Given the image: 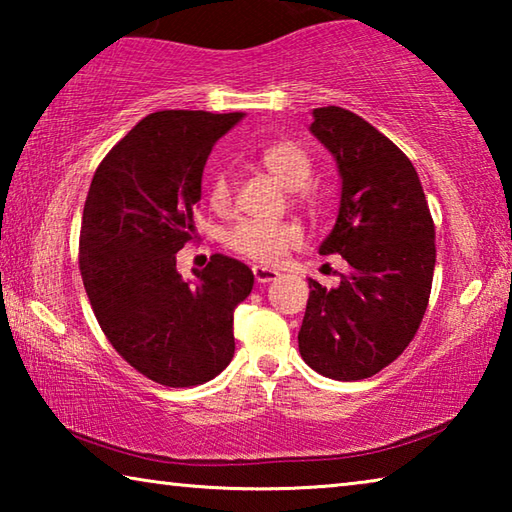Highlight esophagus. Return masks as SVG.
I'll use <instances>...</instances> for the list:
<instances>
[{"instance_id": "obj_1", "label": "esophagus", "mask_w": 512, "mask_h": 512, "mask_svg": "<svg viewBox=\"0 0 512 512\" xmlns=\"http://www.w3.org/2000/svg\"><path fill=\"white\" fill-rule=\"evenodd\" d=\"M253 275L259 284H268V282L277 280V275L280 273L273 271V268H266V266H253Z\"/></svg>"}]
</instances>
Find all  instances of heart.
Listing matches in <instances>:
<instances>
[{
	"label": "heart",
	"instance_id": "1",
	"mask_svg": "<svg viewBox=\"0 0 512 512\" xmlns=\"http://www.w3.org/2000/svg\"><path fill=\"white\" fill-rule=\"evenodd\" d=\"M262 164L271 176L287 187L289 192H298L300 196L309 198L311 192L305 189L309 183L311 164L309 153L296 142H275L266 146L262 151ZM210 205L216 212H228L232 203H235V183L228 171H219L212 178L210 189ZM300 228L293 223H259V221H244L239 223L235 230L228 232L225 244H228L235 253L244 255L253 262L262 264H275L277 259L287 255V250L300 244Z\"/></svg>",
	"mask_w": 512,
	"mask_h": 512
}]
</instances>
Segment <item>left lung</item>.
Wrapping results in <instances>:
<instances>
[{
	"instance_id": "left-lung-1",
	"label": "left lung",
	"mask_w": 512,
	"mask_h": 512,
	"mask_svg": "<svg viewBox=\"0 0 512 512\" xmlns=\"http://www.w3.org/2000/svg\"><path fill=\"white\" fill-rule=\"evenodd\" d=\"M309 131L332 153L339 214L320 255H341L348 275L334 289L309 280L298 348L318 375L372 377L404 352L427 309L436 230L411 160L354 112H311Z\"/></svg>"
}]
</instances>
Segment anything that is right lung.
Here are the masks:
<instances>
[{
    "mask_svg": "<svg viewBox=\"0 0 512 512\" xmlns=\"http://www.w3.org/2000/svg\"><path fill=\"white\" fill-rule=\"evenodd\" d=\"M244 112H151L94 173L79 266L103 334L135 370L171 388L205 384L235 354L232 320L253 271L225 255L185 280L176 253L194 237L203 169Z\"/></svg>",
    "mask_w": 512,
    "mask_h": 512,
    "instance_id": "1",
    "label": "right lung"
}]
</instances>
